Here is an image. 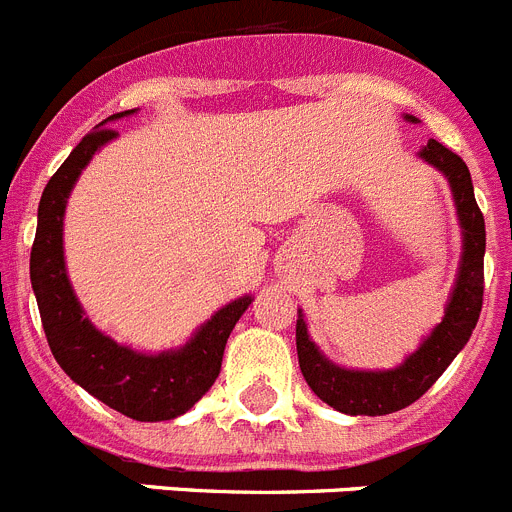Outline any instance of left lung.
<instances>
[{
    "label": "left lung",
    "mask_w": 512,
    "mask_h": 512,
    "mask_svg": "<svg viewBox=\"0 0 512 512\" xmlns=\"http://www.w3.org/2000/svg\"><path fill=\"white\" fill-rule=\"evenodd\" d=\"M408 122L416 124L413 114H405ZM423 163L434 165L449 181L454 206H457L459 229H462V257L454 288L444 308V319L431 329L421 347L400 362L393 370H349L336 365L316 347L308 336V324L298 308L296 347L298 365L308 388L324 403L347 416H388L405 405L416 403L423 393L441 377L469 342L482 311L485 293V219L474 201V186L469 168L457 153L441 142L428 140L418 150Z\"/></svg>",
    "instance_id": "1"
}]
</instances>
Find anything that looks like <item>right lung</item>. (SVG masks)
<instances>
[{
    "instance_id": "obj_1",
    "label": "right lung",
    "mask_w": 512,
    "mask_h": 512,
    "mask_svg": "<svg viewBox=\"0 0 512 512\" xmlns=\"http://www.w3.org/2000/svg\"><path fill=\"white\" fill-rule=\"evenodd\" d=\"M137 109L117 112L96 124L73 147L66 163L55 170L38 206V232L30 252V280L38 298L40 319L55 362L76 385L135 421H170L191 411L214 385L222 370L227 339L239 316L255 298L242 296L222 306L193 331L183 347L158 354L137 352L96 329L73 293L63 255V216L68 196L81 170L112 142L117 132L107 127Z\"/></svg>"
}]
</instances>
